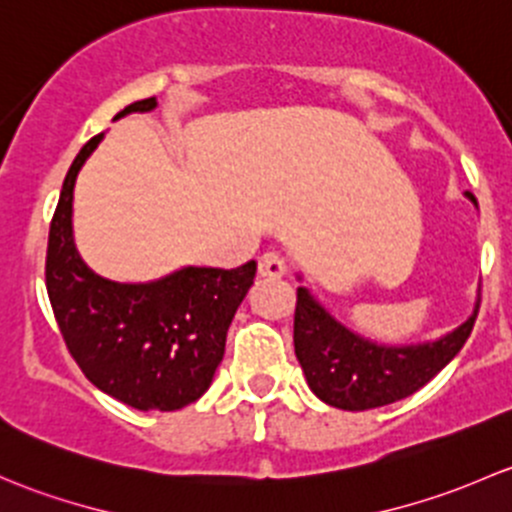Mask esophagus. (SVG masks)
<instances>
[{"instance_id":"esophagus-1","label":"esophagus","mask_w":512,"mask_h":512,"mask_svg":"<svg viewBox=\"0 0 512 512\" xmlns=\"http://www.w3.org/2000/svg\"><path fill=\"white\" fill-rule=\"evenodd\" d=\"M258 273H261L263 278H283L286 276V258L276 254V251H268V254H263L261 261H258Z\"/></svg>"}]
</instances>
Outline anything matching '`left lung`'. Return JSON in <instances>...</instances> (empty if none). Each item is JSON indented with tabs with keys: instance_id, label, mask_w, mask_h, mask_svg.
<instances>
[{
	"instance_id": "left-lung-1",
	"label": "left lung",
	"mask_w": 512,
	"mask_h": 512,
	"mask_svg": "<svg viewBox=\"0 0 512 512\" xmlns=\"http://www.w3.org/2000/svg\"><path fill=\"white\" fill-rule=\"evenodd\" d=\"M478 207L476 197L466 192ZM473 315L439 340L419 345H382L355 333L318 303L305 286L298 288L293 342L308 387L325 404L345 412L387 407L409 397L436 377L461 352L476 323Z\"/></svg>"
}]
</instances>
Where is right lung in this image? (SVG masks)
Segmentation results:
<instances>
[{"mask_svg": "<svg viewBox=\"0 0 512 512\" xmlns=\"http://www.w3.org/2000/svg\"><path fill=\"white\" fill-rule=\"evenodd\" d=\"M135 100L115 120L150 113ZM103 140L81 147L63 179L46 249V291L68 352L100 392L140 412L197 402L224 357L226 330L254 286L256 261L239 268L184 266L147 283H118L86 266L73 241V187Z\"/></svg>", "mask_w": 512, "mask_h": 512, "instance_id": "add662e5", "label": "right lung"}]
</instances>
